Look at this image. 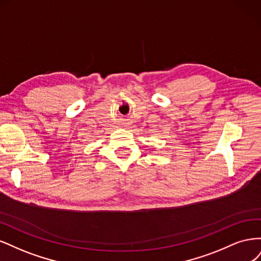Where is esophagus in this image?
Masks as SVG:
<instances>
[{
    "instance_id": "34e87169",
    "label": "esophagus",
    "mask_w": 261,
    "mask_h": 261,
    "mask_svg": "<svg viewBox=\"0 0 261 261\" xmlns=\"http://www.w3.org/2000/svg\"><path fill=\"white\" fill-rule=\"evenodd\" d=\"M122 125H123V127H125V128H128L129 126L132 125V123H130V122H128V121H125Z\"/></svg>"
}]
</instances>
